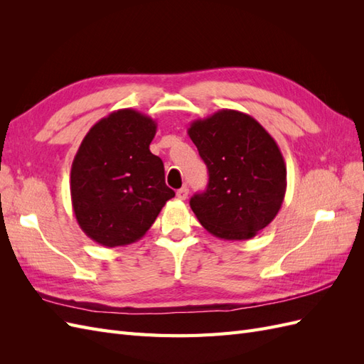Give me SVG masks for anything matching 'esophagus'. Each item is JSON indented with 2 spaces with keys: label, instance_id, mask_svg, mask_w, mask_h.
Here are the masks:
<instances>
[{
  "label": "esophagus",
  "instance_id": "obj_1",
  "mask_svg": "<svg viewBox=\"0 0 364 364\" xmlns=\"http://www.w3.org/2000/svg\"><path fill=\"white\" fill-rule=\"evenodd\" d=\"M176 196H178V199L185 200L186 197H188V188H186V186H182V188L178 190V193H176Z\"/></svg>",
  "mask_w": 364,
  "mask_h": 364
}]
</instances>
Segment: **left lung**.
<instances>
[{"mask_svg":"<svg viewBox=\"0 0 364 364\" xmlns=\"http://www.w3.org/2000/svg\"><path fill=\"white\" fill-rule=\"evenodd\" d=\"M188 135L209 173L206 191L190 200L197 220L218 238H253L277 217L287 188L277 141L234 109L194 119Z\"/></svg>","mask_w":364,"mask_h":364,"instance_id":"1","label":"left lung"}]
</instances>
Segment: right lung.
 Segmentation results:
<instances>
[{
    "mask_svg": "<svg viewBox=\"0 0 364 364\" xmlns=\"http://www.w3.org/2000/svg\"><path fill=\"white\" fill-rule=\"evenodd\" d=\"M156 121L119 109L95 123L71 167V202L77 223L95 243H135L174 197L164 164L150 151Z\"/></svg>",
    "mask_w": 364,
    "mask_h": 364,
    "instance_id": "obj_1",
    "label": "right lung"
}]
</instances>
